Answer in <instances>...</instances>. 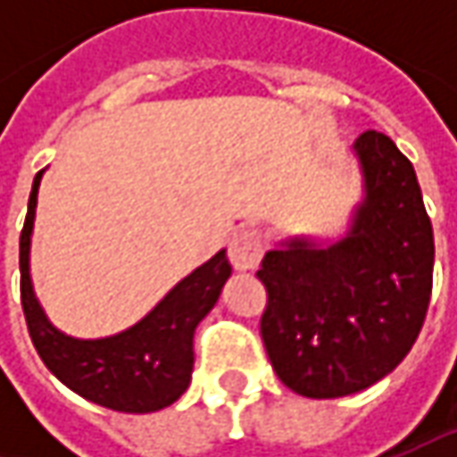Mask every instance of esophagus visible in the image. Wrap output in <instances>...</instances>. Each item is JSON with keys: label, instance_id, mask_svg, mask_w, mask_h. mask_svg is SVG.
I'll use <instances>...</instances> for the list:
<instances>
[{"label": "esophagus", "instance_id": "obj_1", "mask_svg": "<svg viewBox=\"0 0 457 457\" xmlns=\"http://www.w3.org/2000/svg\"><path fill=\"white\" fill-rule=\"evenodd\" d=\"M262 254H264V238L254 228H244L228 241V262L238 272L254 270Z\"/></svg>", "mask_w": 457, "mask_h": 457}]
</instances>
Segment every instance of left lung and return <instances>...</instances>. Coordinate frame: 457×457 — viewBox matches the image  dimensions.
I'll return each instance as SVG.
<instances>
[{
  "mask_svg": "<svg viewBox=\"0 0 457 457\" xmlns=\"http://www.w3.org/2000/svg\"><path fill=\"white\" fill-rule=\"evenodd\" d=\"M361 201L341 237H287L262 259V338L295 395L336 399L392 374L430 305L435 241L412 162L381 132L353 145Z\"/></svg>",
  "mask_w": 457,
  "mask_h": 457,
  "instance_id": "left-lung-1",
  "label": "left lung"
}]
</instances>
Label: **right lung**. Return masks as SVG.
<instances>
[{"instance_id":"1","label":"right lung","mask_w":457,"mask_h":457,"mask_svg":"<svg viewBox=\"0 0 457 457\" xmlns=\"http://www.w3.org/2000/svg\"><path fill=\"white\" fill-rule=\"evenodd\" d=\"M43 172L35 175L25 228L20 234V292L29 338L45 366L83 399L114 412L165 410L185 395L190 384L195 328L219 303L220 290L231 277L226 249L183 277L142 320L121 333L106 338L68 336L45 315L29 274V246Z\"/></svg>"}]
</instances>
